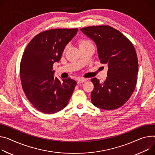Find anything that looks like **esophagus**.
<instances>
[{
  "mask_svg": "<svg viewBox=\"0 0 155 155\" xmlns=\"http://www.w3.org/2000/svg\"><path fill=\"white\" fill-rule=\"evenodd\" d=\"M87 80L85 78H79L78 80H77V83L78 84H80V83H83L86 81Z\"/></svg>",
  "mask_w": 155,
  "mask_h": 155,
  "instance_id": "1",
  "label": "esophagus"
}]
</instances>
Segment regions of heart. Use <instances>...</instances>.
I'll list each match as a JSON object with an SVG mask.
<instances>
[{"instance_id":"obj_1","label":"heart","mask_w":155,"mask_h":155,"mask_svg":"<svg viewBox=\"0 0 155 155\" xmlns=\"http://www.w3.org/2000/svg\"><path fill=\"white\" fill-rule=\"evenodd\" d=\"M78 46H79L80 48H83V47H85V46H88V45H92L91 42L90 40H88V39H83V38L80 39L78 41ZM68 47V45H67V46L65 47V48H64V52L67 49Z\"/></svg>"}]
</instances>
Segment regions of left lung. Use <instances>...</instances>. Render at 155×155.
I'll return each mask as SVG.
<instances>
[{
  "label": "left lung",
  "instance_id": "1",
  "mask_svg": "<svg viewBox=\"0 0 155 155\" xmlns=\"http://www.w3.org/2000/svg\"><path fill=\"white\" fill-rule=\"evenodd\" d=\"M80 30L95 42L101 64L108 66L104 83L96 78L91 80L94 85L92 103L102 109H116L129 100L136 87L138 64L135 48L127 38L108 25Z\"/></svg>",
  "mask_w": 155,
  "mask_h": 155
}]
</instances>
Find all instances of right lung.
I'll return each mask as SVG.
<instances>
[{"instance_id": "obj_1", "label": "right lung", "mask_w": 155, "mask_h": 155, "mask_svg": "<svg viewBox=\"0 0 155 155\" xmlns=\"http://www.w3.org/2000/svg\"><path fill=\"white\" fill-rule=\"evenodd\" d=\"M77 31V28L43 31L24 51L20 68L22 88L28 100L43 113L54 114L65 107L77 85L70 78L62 81L54 78L52 67Z\"/></svg>"}]
</instances>
